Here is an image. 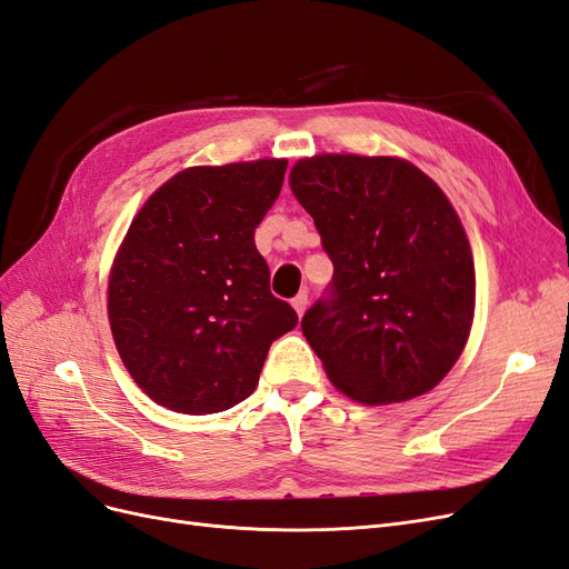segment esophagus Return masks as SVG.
Wrapping results in <instances>:
<instances>
[{
  "label": "esophagus",
  "instance_id": "obj_1",
  "mask_svg": "<svg viewBox=\"0 0 569 569\" xmlns=\"http://www.w3.org/2000/svg\"><path fill=\"white\" fill-rule=\"evenodd\" d=\"M291 306H295V311L299 313V316H303L306 313V308H308V295L306 291H299V295L291 299Z\"/></svg>",
  "mask_w": 569,
  "mask_h": 569
}]
</instances>
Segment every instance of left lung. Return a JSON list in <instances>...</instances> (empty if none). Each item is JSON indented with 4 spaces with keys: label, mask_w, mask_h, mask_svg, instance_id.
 Here are the masks:
<instances>
[{
    "label": "left lung",
    "mask_w": 569,
    "mask_h": 569,
    "mask_svg": "<svg viewBox=\"0 0 569 569\" xmlns=\"http://www.w3.org/2000/svg\"><path fill=\"white\" fill-rule=\"evenodd\" d=\"M289 184L335 266L301 320L327 377L360 403L435 389L475 316L472 251L451 201L391 157L301 159Z\"/></svg>",
    "instance_id": "8db88e82"
}]
</instances>
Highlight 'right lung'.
I'll return each instance as SVG.
<instances>
[{
  "mask_svg": "<svg viewBox=\"0 0 569 569\" xmlns=\"http://www.w3.org/2000/svg\"><path fill=\"white\" fill-rule=\"evenodd\" d=\"M284 170L278 159L187 168L132 220L109 320L132 380L159 406L206 416L244 401L270 343L297 327L253 242Z\"/></svg>",
  "mask_w": 569,
  "mask_h": 569,
  "instance_id": "obj_1",
  "label": "right lung"
}]
</instances>
